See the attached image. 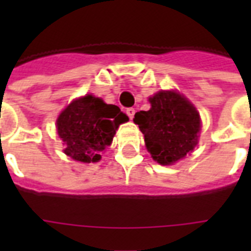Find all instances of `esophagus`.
<instances>
[{
  "mask_svg": "<svg viewBox=\"0 0 251 251\" xmlns=\"http://www.w3.org/2000/svg\"><path fill=\"white\" fill-rule=\"evenodd\" d=\"M126 114L129 116L130 120H133L134 114H135V109H134V108H127V109H126Z\"/></svg>",
  "mask_w": 251,
  "mask_h": 251,
  "instance_id": "esophagus-1",
  "label": "esophagus"
}]
</instances>
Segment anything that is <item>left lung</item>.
<instances>
[{
	"label": "left lung",
	"mask_w": 251,
	"mask_h": 251,
	"mask_svg": "<svg viewBox=\"0 0 251 251\" xmlns=\"http://www.w3.org/2000/svg\"><path fill=\"white\" fill-rule=\"evenodd\" d=\"M150 110L137 112L134 122L145 135L153 160L171 165L197 146L201 117L195 106L176 91H160L150 98Z\"/></svg>",
	"instance_id": "obj_1"
}]
</instances>
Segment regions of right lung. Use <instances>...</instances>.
I'll use <instances>...</instances> for the list:
<instances>
[{
	"label": "right lung",
	"mask_w": 251,
	"mask_h": 251,
	"mask_svg": "<svg viewBox=\"0 0 251 251\" xmlns=\"http://www.w3.org/2000/svg\"><path fill=\"white\" fill-rule=\"evenodd\" d=\"M129 120L117 105L86 95L72 101L57 118V133L64 152L82 163H96L110 146L118 126Z\"/></svg>",
	"instance_id": "1"
}]
</instances>
